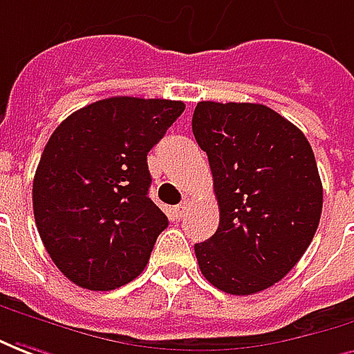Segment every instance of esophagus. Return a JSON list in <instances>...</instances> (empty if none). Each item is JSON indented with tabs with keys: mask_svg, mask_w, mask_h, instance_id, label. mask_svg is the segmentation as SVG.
I'll return each mask as SVG.
<instances>
[{
	"mask_svg": "<svg viewBox=\"0 0 354 354\" xmlns=\"http://www.w3.org/2000/svg\"><path fill=\"white\" fill-rule=\"evenodd\" d=\"M189 205H190V200H189V198H185L181 204L175 207V213H177V217H183V215L187 213V209H189Z\"/></svg>",
	"mask_w": 354,
	"mask_h": 354,
	"instance_id": "1",
	"label": "esophagus"
}]
</instances>
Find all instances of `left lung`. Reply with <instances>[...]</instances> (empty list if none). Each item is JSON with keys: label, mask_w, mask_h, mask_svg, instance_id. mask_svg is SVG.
Here are the masks:
<instances>
[{"label": "left lung", "mask_w": 354, "mask_h": 354, "mask_svg": "<svg viewBox=\"0 0 354 354\" xmlns=\"http://www.w3.org/2000/svg\"><path fill=\"white\" fill-rule=\"evenodd\" d=\"M194 139L209 160L219 227L194 244L200 270L232 295L263 292L315 236L322 183L307 137L265 104L198 102Z\"/></svg>", "instance_id": "1"}]
</instances>
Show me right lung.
Segmentation results:
<instances>
[{
  "instance_id": "right-lung-1",
  "label": "right lung",
  "mask_w": 354,
  "mask_h": 354,
  "mask_svg": "<svg viewBox=\"0 0 354 354\" xmlns=\"http://www.w3.org/2000/svg\"><path fill=\"white\" fill-rule=\"evenodd\" d=\"M185 102L110 97L76 110L45 145L34 217L53 263L74 284L109 292L149 263L167 217L149 198L147 154Z\"/></svg>"
}]
</instances>
